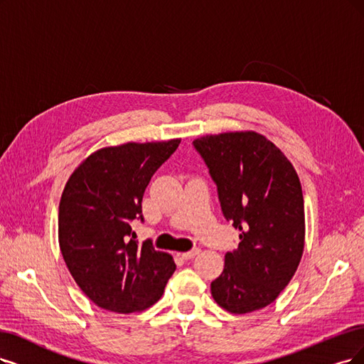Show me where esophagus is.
<instances>
[{
	"label": "esophagus",
	"instance_id": "1",
	"mask_svg": "<svg viewBox=\"0 0 364 364\" xmlns=\"http://www.w3.org/2000/svg\"><path fill=\"white\" fill-rule=\"evenodd\" d=\"M200 252V249H192V250H189V252H184V253H181V258L183 259H192V258H195L196 255Z\"/></svg>",
	"mask_w": 364,
	"mask_h": 364
}]
</instances>
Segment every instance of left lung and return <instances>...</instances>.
Returning <instances> with one entry per match:
<instances>
[{
    "label": "left lung",
    "mask_w": 364,
    "mask_h": 364,
    "mask_svg": "<svg viewBox=\"0 0 364 364\" xmlns=\"http://www.w3.org/2000/svg\"><path fill=\"white\" fill-rule=\"evenodd\" d=\"M204 159L223 216L240 231L225 255L211 295L225 311L250 314L272 304L297 272L304 249V200L299 175L257 132L207 134L193 141Z\"/></svg>",
    "instance_id": "1"
}]
</instances>
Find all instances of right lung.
I'll list each match as a JSON object with an SVG mask.
<instances>
[{"instance_id":"obj_1","label":"right lung","mask_w":364,"mask_h":364,"mask_svg":"<svg viewBox=\"0 0 364 364\" xmlns=\"http://www.w3.org/2000/svg\"><path fill=\"white\" fill-rule=\"evenodd\" d=\"M181 139L127 142L90 154L70 175L60 200L58 241L77 287L102 309L145 311L160 300L175 262L151 241L139 243L130 223L154 172Z\"/></svg>"}]
</instances>
